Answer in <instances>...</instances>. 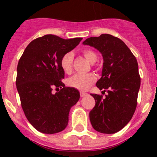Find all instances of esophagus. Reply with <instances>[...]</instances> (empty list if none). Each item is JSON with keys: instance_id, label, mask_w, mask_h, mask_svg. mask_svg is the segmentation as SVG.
<instances>
[{"instance_id": "34e87169", "label": "esophagus", "mask_w": 157, "mask_h": 157, "mask_svg": "<svg viewBox=\"0 0 157 157\" xmlns=\"http://www.w3.org/2000/svg\"><path fill=\"white\" fill-rule=\"evenodd\" d=\"M80 96H81V98H84L85 96H86V94L84 92H80Z\"/></svg>"}]
</instances>
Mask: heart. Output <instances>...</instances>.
I'll use <instances>...</instances> for the list:
<instances>
[{
  "label": "heart",
  "instance_id": "1",
  "mask_svg": "<svg viewBox=\"0 0 157 157\" xmlns=\"http://www.w3.org/2000/svg\"><path fill=\"white\" fill-rule=\"evenodd\" d=\"M82 53L86 58L91 63L96 61L98 58L97 54L90 49H84ZM73 60L74 54L72 52L65 53L60 59V66L63 71L67 74H70L73 68ZM96 81V76L93 73L89 74H76L69 78L67 80V84L72 88L77 89L78 90H86L89 87L93 85Z\"/></svg>",
  "mask_w": 157,
  "mask_h": 157
}]
</instances>
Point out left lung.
<instances>
[{"label": "left lung", "instance_id": "left-lung-1", "mask_svg": "<svg viewBox=\"0 0 157 157\" xmlns=\"http://www.w3.org/2000/svg\"><path fill=\"white\" fill-rule=\"evenodd\" d=\"M97 48L103 56L101 78L96 86L108 95L91 94L95 106L90 112L94 130L103 134L120 131L131 120L141 85L136 57L121 39L109 34L91 37L83 41Z\"/></svg>", "mask_w": 157, "mask_h": 157}]
</instances>
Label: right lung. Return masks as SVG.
<instances>
[{
  "label": "right lung",
  "instance_id": "obj_1",
  "mask_svg": "<svg viewBox=\"0 0 157 157\" xmlns=\"http://www.w3.org/2000/svg\"><path fill=\"white\" fill-rule=\"evenodd\" d=\"M82 39L44 35L33 40L19 59L16 83L22 109L40 132L51 134L64 130L71 108L79 100V92L62 82L64 71L60 59ZM53 88L56 94L52 93Z\"/></svg>",
  "mask_w": 157,
  "mask_h": 157
}]
</instances>
